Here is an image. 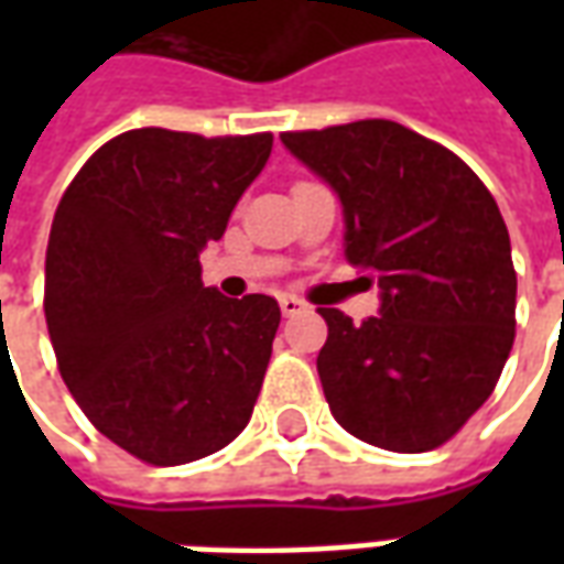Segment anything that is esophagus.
Here are the masks:
<instances>
[{
    "instance_id": "34e87169",
    "label": "esophagus",
    "mask_w": 564,
    "mask_h": 564,
    "mask_svg": "<svg viewBox=\"0 0 564 564\" xmlns=\"http://www.w3.org/2000/svg\"><path fill=\"white\" fill-rule=\"evenodd\" d=\"M305 302L302 299H295V295H281V311L283 317H295V314H302L305 311Z\"/></svg>"
}]
</instances>
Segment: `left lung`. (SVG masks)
Masks as SVG:
<instances>
[{
	"label": "left lung",
	"mask_w": 564,
	"mask_h": 564,
	"mask_svg": "<svg viewBox=\"0 0 564 564\" xmlns=\"http://www.w3.org/2000/svg\"><path fill=\"white\" fill-rule=\"evenodd\" d=\"M281 141L332 186L344 257L380 290L362 326L319 307L332 416L392 453L441 447L496 390L513 347L517 271L496 198L456 153L392 120Z\"/></svg>",
	"instance_id": "obj_1"
}]
</instances>
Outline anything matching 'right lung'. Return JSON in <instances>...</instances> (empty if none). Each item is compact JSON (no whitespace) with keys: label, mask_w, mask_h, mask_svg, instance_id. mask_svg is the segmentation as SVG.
Returning a JSON list of instances; mask_svg holds the SVG:
<instances>
[{"label":"right lung","mask_w":564,"mask_h":564,"mask_svg":"<svg viewBox=\"0 0 564 564\" xmlns=\"http://www.w3.org/2000/svg\"><path fill=\"white\" fill-rule=\"evenodd\" d=\"M269 153V132L132 129L84 162L56 208L44 317L59 375L141 462H196L250 423L281 307L205 286L198 253L220 241Z\"/></svg>","instance_id":"add662e5"}]
</instances>
